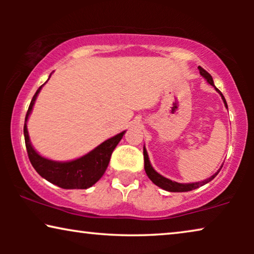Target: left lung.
Returning <instances> with one entry per match:
<instances>
[{"instance_id": "left-lung-1", "label": "left lung", "mask_w": 254, "mask_h": 254, "mask_svg": "<svg viewBox=\"0 0 254 254\" xmlns=\"http://www.w3.org/2000/svg\"><path fill=\"white\" fill-rule=\"evenodd\" d=\"M197 69H199V70H200V74L202 75L203 77L207 79V82L209 83V84L213 85V86H215L214 85L213 77H211V75L209 74V72H208L207 70H204L202 67H200V65H199V67H197ZM215 89H216V91H218V93H220V95L222 96V99H223L225 106H227V109H228V105H227V102H225L224 96L222 95V92L217 88H215ZM143 157H144V170H145V173H147V176L149 177V179H150L151 182L155 184V185H157L158 187H161V189L165 190H169V192H189V190L199 189L200 186H203L204 184L209 183L210 180H213L215 177L217 176V173H218V172L215 173L214 176H211L210 178L203 180V182L192 183V184H179V183L172 182V180L165 178V177L161 176V175H159V173H157L154 169H152L150 162H149V157H148L147 150H145L144 147H143Z\"/></svg>"}]
</instances>
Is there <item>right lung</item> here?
<instances>
[{
    "label": "right lung",
    "mask_w": 254,
    "mask_h": 254,
    "mask_svg": "<svg viewBox=\"0 0 254 254\" xmlns=\"http://www.w3.org/2000/svg\"><path fill=\"white\" fill-rule=\"evenodd\" d=\"M43 85L37 90L32 100H31L29 110L26 112L25 124H24V137H25L27 156H29L31 164H32L34 170L43 178L48 180L52 184H54V185L61 187V189H89L93 184L98 182L102 178L104 172L106 171L107 165L110 163L111 155H112L117 144L123 138L125 131L109 138L105 142H103L96 149L90 151L88 155L83 156V157L78 159H75V161L61 163L50 161V159L41 157L30 143L29 133H27L26 128V121L31 113V110H32L33 104L36 102L38 93L40 92Z\"/></svg>",
    "instance_id": "add662e5"
}]
</instances>
